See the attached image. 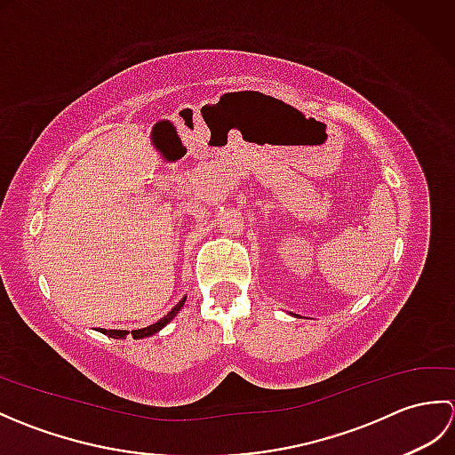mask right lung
Here are the masks:
<instances>
[{"mask_svg": "<svg viewBox=\"0 0 455 455\" xmlns=\"http://www.w3.org/2000/svg\"><path fill=\"white\" fill-rule=\"evenodd\" d=\"M183 303H186V297L181 299V301L172 308V311L166 315V316H162L158 323H154V324H150V326H147V328H140V331H105V328H101V334H105V336H109V338H117V340H121V338H127V334H131L132 338H137V340H140V338H148V336H152V334H156V332H160L164 326H166L173 316H176L178 313H180V308L183 307Z\"/></svg>", "mask_w": 455, "mask_h": 455, "instance_id": "add662e5", "label": "right lung"}]
</instances>
